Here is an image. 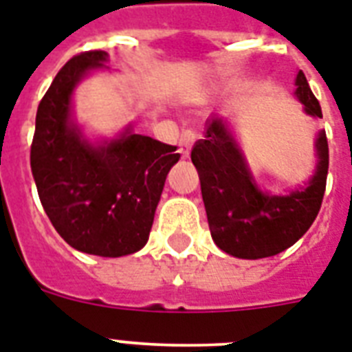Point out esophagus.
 I'll use <instances>...</instances> for the list:
<instances>
[{"label": "esophagus", "instance_id": "obj_1", "mask_svg": "<svg viewBox=\"0 0 352 352\" xmlns=\"http://www.w3.org/2000/svg\"><path fill=\"white\" fill-rule=\"evenodd\" d=\"M193 140H195V133H193L192 129H184L181 135V140H179V151H181V155L184 157V159H186V157H190Z\"/></svg>", "mask_w": 352, "mask_h": 352}]
</instances>
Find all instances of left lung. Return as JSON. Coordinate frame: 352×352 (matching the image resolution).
<instances>
[{"instance_id":"obj_1","label":"left lung","mask_w":352,"mask_h":352,"mask_svg":"<svg viewBox=\"0 0 352 352\" xmlns=\"http://www.w3.org/2000/svg\"><path fill=\"white\" fill-rule=\"evenodd\" d=\"M296 98L303 111L322 118V107L312 95L303 71L296 74ZM316 170L305 186L287 195H272L257 186L228 122L212 118L206 135L192 149L212 239L221 250L239 259L276 256L305 234L322 208L327 184L329 144L318 133Z\"/></svg>"}]
</instances>
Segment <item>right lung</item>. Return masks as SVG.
Here are the masks:
<instances>
[{
	"instance_id": "right-lung-1",
	"label": "right lung",
	"mask_w": 352,
	"mask_h": 352,
	"mask_svg": "<svg viewBox=\"0 0 352 352\" xmlns=\"http://www.w3.org/2000/svg\"><path fill=\"white\" fill-rule=\"evenodd\" d=\"M106 62L107 52L89 51L60 69L36 113L30 170L41 206L65 243L120 257L148 243L166 177L181 155L131 126L109 140L85 137L73 118V93Z\"/></svg>"
}]
</instances>
